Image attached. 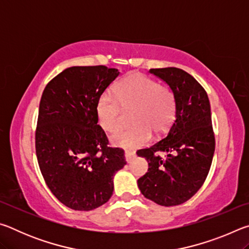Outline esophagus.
I'll use <instances>...</instances> for the list:
<instances>
[{
  "mask_svg": "<svg viewBox=\"0 0 249 249\" xmlns=\"http://www.w3.org/2000/svg\"><path fill=\"white\" fill-rule=\"evenodd\" d=\"M136 158V151L134 150H126L125 151V159L127 162L133 161V160Z\"/></svg>",
  "mask_w": 249,
  "mask_h": 249,
  "instance_id": "1",
  "label": "esophagus"
}]
</instances>
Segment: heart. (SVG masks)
I'll list each match as a JSON object with an SVG mask.
<instances>
[{"label": "heart", "instance_id": "1", "mask_svg": "<svg viewBox=\"0 0 249 249\" xmlns=\"http://www.w3.org/2000/svg\"><path fill=\"white\" fill-rule=\"evenodd\" d=\"M177 101L171 88L140 72L126 75L115 87V95L104 92L96 102L99 125L113 132L121 125L124 111H129L133 125L112 135L113 144L135 148L146 144L150 135H162L169 129L176 114Z\"/></svg>", "mask_w": 249, "mask_h": 249}]
</instances>
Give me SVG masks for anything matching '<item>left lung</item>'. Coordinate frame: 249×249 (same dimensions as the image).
Returning a JSON list of instances; mask_svg holds the SVG:
<instances>
[{"instance_id":"obj_1","label":"left lung","mask_w":249,"mask_h":249,"mask_svg":"<svg viewBox=\"0 0 249 249\" xmlns=\"http://www.w3.org/2000/svg\"><path fill=\"white\" fill-rule=\"evenodd\" d=\"M150 72L174 91L176 116L162 140L137 150L149 166L137 184L144 196L155 203L179 205L199 191L212 165L215 137L210 101L204 88L182 69L169 67L150 69Z\"/></svg>"}]
</instances>
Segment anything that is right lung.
<instances>
[{
  "label": "right lung",
  "mask_w": 249,
  "mask_h": 249,
  "mask_svg": "<svg viewBox=\"0 0 249 249\" xmlns=\"http://www.w3.org/2000/svg\"><path fill=\"white\" fill-rule=\"evenodd\" d=\"M120 74L105 66L71 67L47 83L35 132L37 161L49 190L68 208L90 211L112 196L113 176L126 165L98 124L101 94Z\"/></svg>",
  "instance_id": "add662e5"
}]
</instances>
